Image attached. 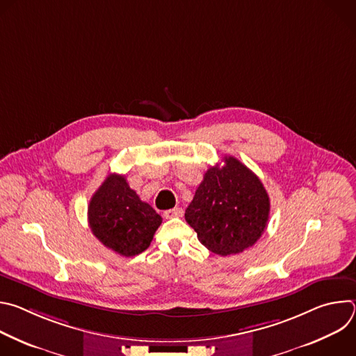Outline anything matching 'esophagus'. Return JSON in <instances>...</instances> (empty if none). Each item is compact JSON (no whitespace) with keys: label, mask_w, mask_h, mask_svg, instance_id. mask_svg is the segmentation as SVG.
I'll list each match as a JSON object with an SVG mask.
<instances>
[{"label":"esophagus","mask_w":356,"mask_h":356,"mask_svg":"<svg viewBox=\"0 0 356 356\" xmlns=\"http://www.w3.org/2000/svg\"><path fill=\"white\" fill-rule=\"evenodd\" d=\"M183 209H179V207H176V209H172V210H166L165 213H163V217L165 218H175V217H183Z\"/></svg>","instance_id":"esophagus-1"}]
</instances>
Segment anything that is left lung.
I'll return each mask as SVG.
<instances>
[{
    "mask_svg": "<svg viewBox=\"0 0 356 356\" xmlns=\"http://www.w3.org/2000/svg\"><path fill=\"white\" fill-rule=\"evenodd\" d=\"M269 211V195L259 177L234 156H225L224 166L206 172L184 218L202 245L227 257L261 238Z\"/></svg>",
    "mask_w": 356,
    "mask_h": 356,
    "instance_id": "1",
    "label": "left lung"
}]
</instances>
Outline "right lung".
<instances>
[{
	"instance_id": "obj_1",
	"label": "right lung",
	"mask_w": 356,
	"mask_h": 356,
	"mask_svg": "<svg viewBox=\"0 0 356 356\" xmlns=\"http://www.w3.org/2000/svg\"><path fill=\"white\" fill-rule=\"evenodd\" d=\"M88 224L106 248L129 258L147 249L162 217L139 198L125 176L113 173L90 200Z\"/></svg>"
}]
</instances>
